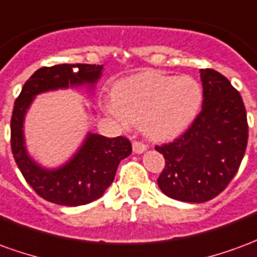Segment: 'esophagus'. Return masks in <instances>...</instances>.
Here are the masks:
<instances>
[{"mask_svg":"<svg viewBox=\"0 0 257 257\" xmlns=\"http://www.w3.org/2000/svg\"><path fill=\"white\" fill-rule=\"evenodd\" d=\"M132 147H134V151L136 154H142V153H145L147 150V146L145 143H142V142H134Z\"/></svg>","mask_w":257,"mask_h":257,"instance_id":"34e87169","label":"esophagus"}]
</instances>
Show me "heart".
<instances>
[{"mask_svg":"<svg viewBox=\"0 0 257 257\" xmlns=\"http://www.w3.org/2000/svg\"><path fill=\"white\" fill-rule=\"evenodd\" d=\"M201 104L202 86L195 78L146 71L119 81L106 110L150 139L171 140L189 128Z\"/></svg>","mask_w":257,"mask_h":257,"instance_id":"1","label":"heart"}]
</instances>
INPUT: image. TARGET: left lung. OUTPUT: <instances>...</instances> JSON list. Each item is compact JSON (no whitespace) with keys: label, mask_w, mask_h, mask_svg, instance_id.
<instances>
[{"label":"left lung","mask_w":257,"mask_h":257,"mask_svg":"<svg viewBox=\"0 0 257 257\" xmlns=\"http://www.w3.org/2000/svg\"><path fill=\"white\" fill-rule=\"evenodd\" d=\"M202 110L172 143L157 146L165 168L157 180L168 197L201 204L226 189L241 165L248 143V121L242 97L230 81L202 68Z\"/></svg>","instance_id":"8db88e82"}]
</instances>
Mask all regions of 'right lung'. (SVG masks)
<instances>
[{
    "label": "right lung",
    "mask_w": 257,
    "mask_h": 257,
    "mask_svg": "<svg viewBox=\"0 0 257 257\" xmlns=\"http://www.w3.org/2000/svg\"><path fill=\"white\" fill-rule=\"evenodd\" d=\"M103 71L99 64H58L37 70L26 81L15 101L11 119V146L14 158L26 182L40 197L64 206H78L100 198L112 183L117 168L131 156L126 138H106L88 134L67 162L58 168H44L33 160L26 147L25 118L37 95L49 90L86 85L95 88Z\"/></svg>",
    "instance_id": "add662e5"
}]
</instances>
